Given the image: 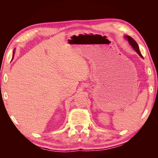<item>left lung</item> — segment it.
<instances>
[{"label": "left lung", "mask_w": 158, "mask_h": 158, "mask_svg": "<svg viewBox=\"0 0 158 158\" xmlns=\"http://www.w3.org/2000/svg\"><path fill=\"white\" fill-rule=\"evenodd\" d=\"M125 37L128 40L129 44H130L132 46V47L134 49V50H135L137 52V53L142 57V58H144V57H143V56L142 55L140 50H139V47H138V45L137 44V43L135 40H134L131 37H130V36L125 35Z\"/></svg>", "instance_id": "8db88e82"}]
</instances>
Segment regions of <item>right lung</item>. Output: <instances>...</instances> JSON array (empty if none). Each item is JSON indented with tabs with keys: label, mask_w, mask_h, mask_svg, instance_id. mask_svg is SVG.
I'll return each instance as SVG.
<instances>
[{
	"label": "right lung",
	"mask_w": 158,
	"mask_h": 158,
	"mask_svg": "<svg viewBox=\"0 0 158 158\" xmlns=\"http://www.w3.org/2000/svg\"><path fill=\"white\" fill-rule=\"evenodd\" d=\"M14 52H15V50H14V51H13V57H14ZM13 57H12V59H13Z\"/></svg>",
	"instance_id": "right-lung-1"
}]
</instances>
